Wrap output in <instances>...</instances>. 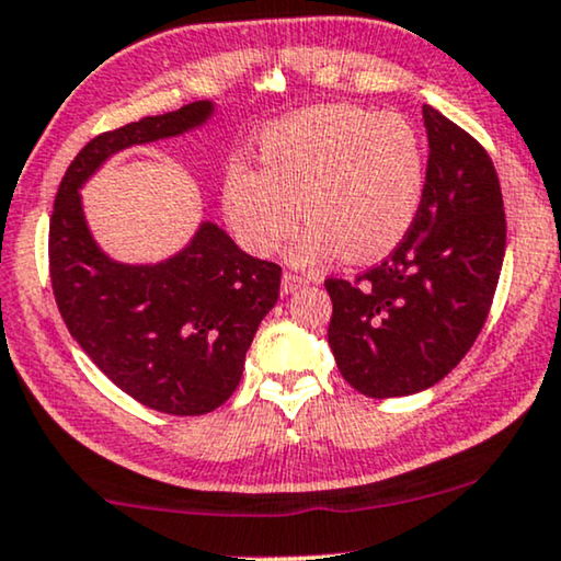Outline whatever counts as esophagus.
I'll use <instances>...</instances> for the list:
<instances>
[{
	"label": "esophagus",
	"instance_id": "esophagus-1",
	"mask_svg": "<svg viewBox=\"0 0 561 561\" xmlns=\"http://www.w3.org/2000/svg\"><path fill=\"white\" fill-rule=\"evenodd\" d=\"M310 282H316V279H310V276H302V274L285 272V274H282V293H285V295H293L295 289H300V287H305V285H310Z\"/></svg>",
	"mask_w": 561,
	"mask_h": 561
}]
</instances>
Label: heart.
<instances>
[{
	"instance_id": "b5f03b06",
	"label": "heart",
	"mask_w": 561,
	"mask_h": 561,
	"mask_svg": "<svg viewBox=\"0 0 561 561\" xmlns=\"http://www.w3.org/2000/svg\"><path fill=\"white\" fill-rule=\"evenodd\" d=\"M259 163L233 161L222 179L228 226L256 256L282 249L302 205L310 228L293 249L297 264L335 251L354 264L382 259L408 236L423 205V140L394 112L305 107L268 125Z\"/></svg>"
}]
</instances>
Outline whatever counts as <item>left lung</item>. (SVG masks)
Returning <instances> with one entry per match:
<instances>
[{"label":"left lung","instance_id":"obj_1","mask_svg":"<svg viewBox=\"0 0 561 561\" xmlns=\"http://www.w3.org/2000/svg\"><path fill=\"white\" fill-rule=\"evenodd\" d=\"M421 213L390 256L354 279L328 276V343L367 398H402L457 367L490 316L505 256L497 171L480 140L425 104Z\"/></svg>","mask_w":561,"mask_h":561}]
</instances>
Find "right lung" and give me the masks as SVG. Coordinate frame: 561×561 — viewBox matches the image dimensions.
Segmentation results:
<instances>
[{
    "label": "right lung",
    "instance_id": "1",
    "mask_svg": "<svg viewBox=\"0 0 561 561\" xmlns=\"http://www.w3.org/2000/svg\"><path fill=\"white\" fill-rule=\"evenodd\" d=\"M210 112L192 102L89 140L66 169L48 228L50 285L69 333L119 390L169 415L213 413L236 392L282 266L243 253L215 222L163 264H117L89 236L79 186L115 151L179 136Z\"/></svg>",
    "mask_w": 561,
    "mask_h": 561
}]
</instances>
